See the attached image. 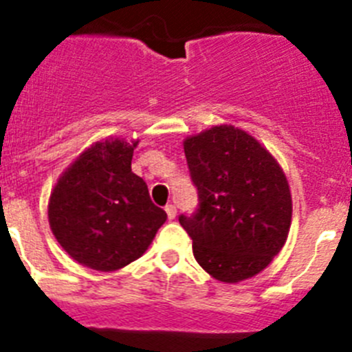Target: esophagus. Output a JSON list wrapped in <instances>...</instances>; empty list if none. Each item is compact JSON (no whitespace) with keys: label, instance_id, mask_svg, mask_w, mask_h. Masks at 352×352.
Wrapping results in <instances>:
<instances>
[{"label":"esophagus","instance_id":"34e87169","mask_svg":"<svg viewBox=\"0 0 352 352\" xmlns=\"http://www.w3.org/2000/svg\"><path fill=\"white\" fill-rule=\"evenodd\" d=\"M165 212H166V215H168L170 221H172V219H175V215H177L175 205H172V203H170V205H166L165 206Z\"/></svg>","mask_w":352,"mask_h":352}]
</instances>
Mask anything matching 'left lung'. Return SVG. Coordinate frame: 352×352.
Returning <instances> with one entry per match:
<instances>
[{"label": "left lung", "instance_id": "8db88e82", "mask_svg": "<svg viewBox=\"0 0 352 352\" xmlns=\"http://www.w3.org/2000/svg\"><path fill=\"white\" fill-rule=\"evenodd\" d=\"M199 205L179 222L198 264L224 283L258 274L280 254L292 222L290 186L258 140L219 124L184 140Z\"/></svg>", "mask_w": 352, "mask_h": 352}]
</instances>
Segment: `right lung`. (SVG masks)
<instances>
[{
  "mask_svg": "<svg viewBox=\"0 0 352 352\" xmlns=\"http://www.w3.org/2000/svg\"><path fill=\"white\" fill-rule=\"evenodd\" d=\"M139 140L106 139L76 157L55 184L48 222L60 246L78 264L116 271L137 261L165 224L166 213L131 172Z\"/></svg>",
  "mask_w": 352,
  "mask_h": 352,
  "instance_id": "add662e5",
  "label": "right lung"
}]
</instances>
